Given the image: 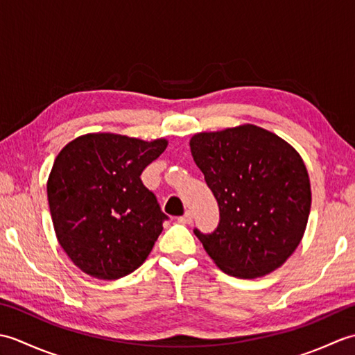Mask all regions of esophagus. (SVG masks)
Segmentation results:
<instances>
[{"instance_id":"obj_1","label":"esophagus","mask_w":355,"mask_h":355,"mask_svg":"<svg viewBox=\"0 0 355 355\" xmlns=\"http://www.w3.org/2000/svg\"><path fill=\"white\" fill-rule=\"evenodd\" d=\"M180 221H182L183 224H191L193 221V214L191 212V210H187L183 216H180Z\"/></svg>"}]
</instances>
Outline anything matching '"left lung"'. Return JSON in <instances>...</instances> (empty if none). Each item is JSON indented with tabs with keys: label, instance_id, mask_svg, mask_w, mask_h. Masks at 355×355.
I'll list each match as a JSON object with an SVG mask.
<instances>
[{
	"label": "left lung",
	"instance_id": "obj_1",
	"mask_svg": "<svg viewBox=\"0 0 355 355\" xmlns=\"http://www.w3.org/2000/svg\"><path fill=\"white\" fill-rule=\"evenodd\" d=\"M191 150L220 207L214 232L193 229L207 254L235 277L281 267L302 239L311 207L300 155L254 125L195 134Z\"/></svg>",
	"mask_w": 355,
	"mask_h": 355
}]
</instances>
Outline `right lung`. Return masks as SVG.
<instances>
[{
	"mask_svg": "<svg viewBox=\"0 0 355 355\" xmlns=\"http://www.w3.org/2000/svg\"><path fill=\"white\" fill-rule=\"evenodd\" d=\"M119 134H87L59 155L47 197L59 244L84 273L119 279L137 270L168 220L141 172L166 149Z\"/></svg>",
	"mask_w": 355,
	"mask_h": 355,
	"instance_id": "right-lung-1",
	"label": "right lung"
}]
</instances>
